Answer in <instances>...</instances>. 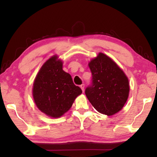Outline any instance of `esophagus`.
<instances>
[{
    "instance_id": "1",
    "label": "esophagus",
    "mask_w": 157,
    "mask_h": 157,
    "mask_svg": "<svg viewBox=\"0 0 157 157\" xmlns=\"http://www.w3.org/2000/svg\"><path fill=\"white\" fill-rule=\"evenodd\" d=\"M80 88H81V89H82V92H84V88H85V86H84V84H82V85H80Z\"/></svg>"
}]
</instances>
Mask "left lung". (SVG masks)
<instances>
[{
  "label": "left lung",
  "mask_w": 157,
  "mask_h": 157,
  "mask_svg": "<svg viewBox=\"0 0 157 157\" xmlns=\"http://www.w3.org/2000/svg\"><path fill=\"white\" fill-rule=\"evenodd\" d=\"M88 65L92 75L91 85L85 90L88 101L102 114H115L128 100V78L115 62L102 52L92 59Z\"/></svg>",
  "instance_id": "left-lung-1"
}]
</instances>
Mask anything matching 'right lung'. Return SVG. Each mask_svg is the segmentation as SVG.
Instances as JSON below:
<instances>
[{
	"label": "right lung",
	"instance_id": "right-lung-1",
	"mask_svg": "<svg viewBox=\"0 0 157 157\" xmlns=\"http://www.w3.org/2000/svg\"><path fill=\"white\" fill-rule=\"evenodd\" d=\"M82 90L63 70V62L55 55L46 61L36 75L33 97L37 107L53 118L61 117L71 107Z\"/></svg>",
	"mask_w": 157,
	"mask_h": 157
}]
</instances>
